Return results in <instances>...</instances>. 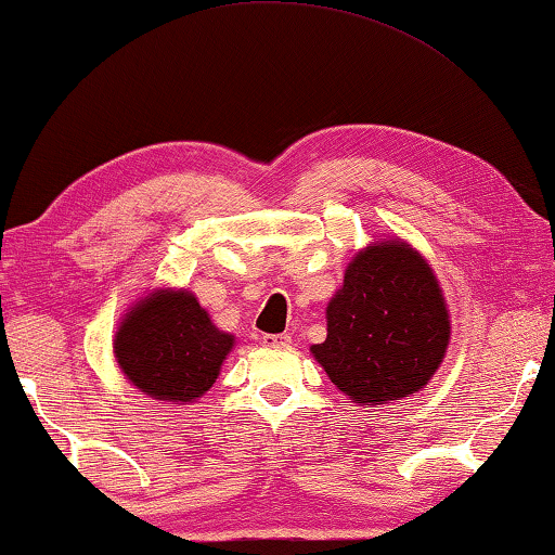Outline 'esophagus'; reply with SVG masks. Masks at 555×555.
I'll use <instances>...</instances> for the list:
<instances>
[{
  "instance_id": "34e87169",
  "label": "esophagus",
  "mask_w": 555,
  "mask_h": 555,
  "mask_svg": "<svg viewBox=\"0 0 555 555\" xmlns=\"http://www.w3.org/2000/svg\"><path fill=\"white\" fill-rule=\"evenodd\" d=\"M261 343H264L267 347H288L291 345V337L288 335H271L267 333L264 337H261Z\"/></svg>"
}]
</instances>
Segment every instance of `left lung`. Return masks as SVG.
<instances>
[{
    "label": "left lung",
    "mask_w": 555,
    "mask_h": 555,
    "mask_svg": "<svg viewBox=\"0 0 555 555\" xmlns=\"http://www.w3.org/2000/svg\"><path fill=\"white\" fill-rule=\"evenodd\" d=\"M325 318V343L311 352L335 387L364 409L424 389L450 343L434 269L401 240L357 251Z\"/></svg>",
    "instance_id": "left-lung-1"
}]
</instances>
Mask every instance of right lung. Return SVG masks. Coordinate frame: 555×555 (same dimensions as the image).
Listing matches in <instances>:
<instances>
[{"label":"right lung","instance_id":"obj_1","mask_svg":"<svg viewBox=\"0 0 555 555\" xmlns=\"http://www.w3.org/2000/svg\"><path fill=\"white\" fill-rule=\"evenodd\" d=\"M234 335L215 327L191 291L158 288L121 318L115 357L125 377L158 401L201 399L218 379Z\"/></svg>","mask_w":555,"mask_h":555}]
</instances>
